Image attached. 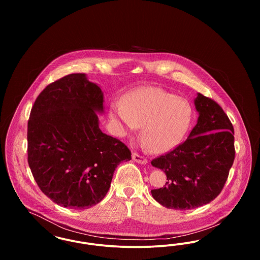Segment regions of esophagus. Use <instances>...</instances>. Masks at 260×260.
I'll use <instances>...</instances> for the list:
<instances>
[{
  "label": "esophagus",
  "instance_id": "obj_1",
  "mask_svg": "<svg viewBox=\"0 0 260 260\" xmlns=\"http://www.w3.org/2000/svg\"><path fill=\"white\" fill-rule=\"evenodd\" d=\"M133 160L136 161V162H139V164H147V159L143 156H141L140 154H138L137 152H134L133 153Z\"/></svg>",
  "mask_w": 260,
  "mask_h": 260
}]
</instances>
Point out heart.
Wrapping results in <instances>:
<instances>
[{
	"mask_svg": "<svg viewBox=\"0 0 260 260\" xmlns=\"http://www.w3.org/2000/svg\"><path fill=\"white\" fill-rule=\"evenodd\" d=\"M112 118L128 128L142 125L141 136L146 146L164 153L177 146L186 136L193 119L190 102L156 87H142L123 101L111 105Z\"/></svg>",
	"mask_w": 260,
	"mask_h": 260,
	"instance_id": "1",
	"label": "heart"
}]
</instances>
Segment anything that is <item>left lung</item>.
Returning <instances> with one entry per match:
<instances>
[{
  "label": "left lung",
  "mask_w": 260,
  "mask_h": 260,
  "mask_svg": "<svg viewBox=\"0 0 260 260\" xmlns=\"http://www.w3.org/2000/svg\"><path fill=\"white\" fill-rule=\"evenodd\" d=\"M197 124L184 142L152 160L167 174L166 186L151 190L161 206L192 210L216 198L235 159L234 128L214 100L198 93Z\"/></svg>",
  "instance_id": "left-lung-1"
}]
</instances>
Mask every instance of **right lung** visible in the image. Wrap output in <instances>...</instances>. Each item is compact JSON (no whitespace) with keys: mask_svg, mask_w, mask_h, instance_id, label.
Returning <instances> with one entry per match:
<instances>
[{"mask_svg":"<svg viewBox=\"0 0 260 260\" xmlns=\"http://www.w3.org/2000/svg\"><path fill=\"white\" fill-rule=\"evenodd\" d=\"M103 93L85 74L63 77L38 95L28 120V164L41 191L64 208L85 210L107 194L116 168L132 160L119 139L103 134L96 112Z\"/></svg>","mask_w":260,"mask_h":260,"instance_id":"obj_1","label":"right lung"}]
</instances>
